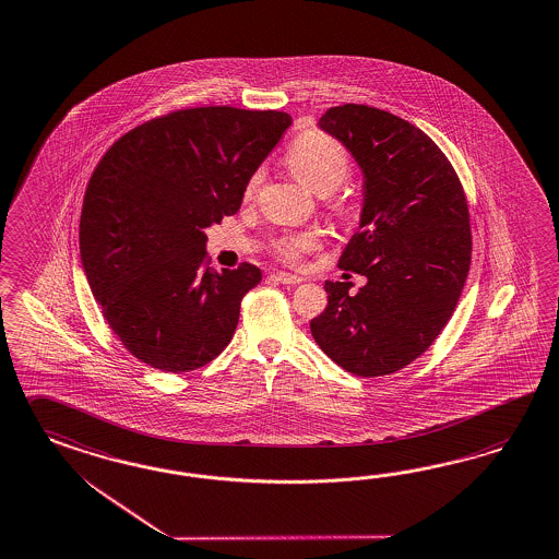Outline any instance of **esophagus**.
I'll return each mask as SVG.
<instances>
[{
  "mask_svg": "<svg viewBox=\"0 0 559 559\" xmlns=\"http://www.w3.org/2000/svg\"><path fill=\"white\" fill-rule=\"evenodd\" d=\"M273 280L284 284V286H296V284L304 282V277H300V275H292V273L284 272L273 273Z\"/></svg>",
  "mask_w": 559,
  "mask_h": 559,
  "instance_id": "esophagus-1",
  "label": "esophagus"
}]
</instances>
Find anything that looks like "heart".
Wrapping results in <instances>:
<instances>
[{
    "label": "heart",
    "instance_id": "b5f03b06",
    "mask_svg": "<svg viewBox=\"0 0 559 559\" xmlns=\"http://www.w3.org/2000/svg\"><path fill=\"white\" fill-rule=\"evenodd\" d=\"M286 166L301 185L310 188L318 197H328L326 211L338 223H355L360 216V201L350 190H338L353 170V158L348 147L324 131H306L289 145ZM263 182V173L255 170L245 185L243 197L249 201L258 194ZM320 245V235L316 230L287 233L273 241L275 258L284 263L296 265L306 253L314 251Z\"/></svg>",
    "mask_w": 559,
    "mask_h": 559
}]
</instances>
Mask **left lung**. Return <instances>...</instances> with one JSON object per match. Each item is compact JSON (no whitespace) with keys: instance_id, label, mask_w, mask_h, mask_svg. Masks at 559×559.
Returning a JSON list of instances; mask_svg holds the SVG:
<instances>
[{"instance_id":"left-lung-1","label":"left lung","mask_w":559,"mask_h":559,"mask_svg":"<svg viewBox=\"0 0 559 559\" xmlns=\"http://www.w3.org/2000/svg\"><path fill=\"white\" fill-rule=\"evenodd\" d=\"M320 128L365 174L360 227L338 267L367 286L350 296L348 282H326L329 306L310 330L344 371L391 374L430 348L459 304L473 258L466 194L444 152L397 115L346 103Z\"/></svg>"}]
</instances>
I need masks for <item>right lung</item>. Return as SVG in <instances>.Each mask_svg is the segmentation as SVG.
<instances>
[{
	"label": "right lung",
	"mask_w": 559,
	"mask_h": 559,
	"mask_svg": "<svg viewBox=\"0 0 559 559\" xmlns=\"http://www.w3.org/2000/svg\"><path fill=\"white\" fill-rule=\"evenodd\" d=\"M289 123L284 111L176 109L129 129L99 159L81 259L100 314L145 365L194 371L230 343L261 270H211L204 229L239 211L249 176Z\"/></svg>",
	"instance_id": "right-lung-1"
}]
</instances>
